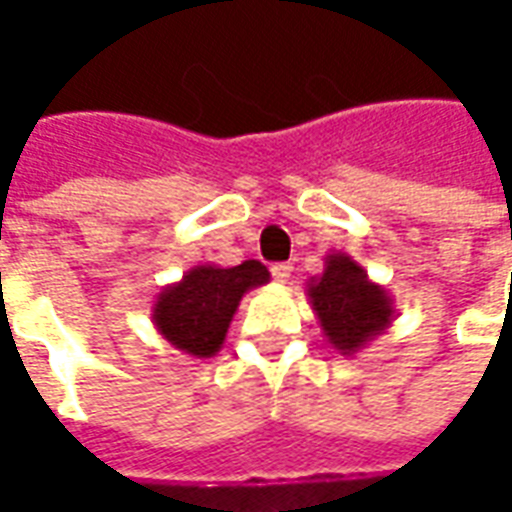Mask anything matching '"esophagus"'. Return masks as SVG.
<instances>
[{"label":"esophagus","instance_id":"34e87169","mask_svg":"<svg viewBox=\"0 0 512 512\" xmlns=\"http://www.w3.org/2000/svg\"><path fill=\"white\" fill-rule=\"evenodd\" d=\"M290 271H293V266H290V263H274V266H271V277L285 285V282L290 279Z\"/></svg>","mask_w":512,"mask_h":512}]
</instances>
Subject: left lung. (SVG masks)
<instances>
[{
  "mask_svg": "<svg viewBox=\"0 0 512 512\" xmlns=\"http://www.w3.org/2000/svg\"><path fill=\"white\" fill-rule=\"evenodd\" d=\"M307 296L326 340L345 356L384 334L395 318L389 293L370 282L365 268L343 252L326 255V268L321 277L310 279Z\"/></svg>",
  "mask_w": 512,
  "mask_h": 512,
  "instance_id": "1",
  "label": "left lung"
}]
</instances>
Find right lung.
Segmentation results:
<instances>
[{"mask_svg": "<svg viewBox=\"0 0 512 512\" xmlns=\"http://www.w3.org/2000/svg\"><path fill=\"white\" fill-rule=\"evenodd\" d=\"M266 282L268 268L257 260H244L233 268H191L180 282L158 293L153 323L178 351L208 359L222 348L238 301L244 299L246 290Z\"/></svg>", "mask_w": 512, "mask_h": 512, "instance_id": "1", "label": "right lung"}]
</instances>
